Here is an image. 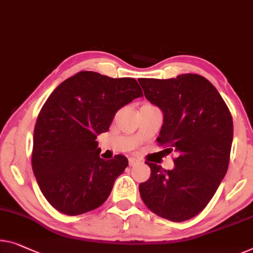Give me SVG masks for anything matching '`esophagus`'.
<instances>
[{"label":"esophagus","mask_w":253,"mask_h":253,"mask_svg":"<svg viewBox=\"0 0 253 253\" xmlns=\"http://www.w3.org/2000/svg\"><path fill=\"white\" fill-rule=\"evenodd\" d=\"M128 163H129V166H135V165H137V164H141V160L137 159V158L130 157L129 159H128Z\"/></svg>","instance_id":"1"}]
</instances>
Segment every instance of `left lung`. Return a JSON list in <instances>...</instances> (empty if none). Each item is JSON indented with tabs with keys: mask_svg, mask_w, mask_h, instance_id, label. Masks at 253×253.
<instances>
[{
	"mask_svg": "<svg viewBox=\"0 0 253 253\" xmlns=\"http://www.w3.org/2000/svg\"><path fill=\"white\" fill-rule=\"evenodd\" d=\"M144 95L161 109L158 145L176 151L175 168L148 163L150 178L139 184L145 206L165 219H191L206 208L227 171L233 118L208 79L197 74L176 78H139Z\"/></svg>",
	"mask_w": 253,
	"mask_h": 253,
	"instance_id": "8db88e82",
	"label": "left lung"
}]
</instances>
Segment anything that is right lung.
Segmentation results:
<instances>
[{
	"label": "right lung",
	"instance_id": "obj_1",
	"mask_svg": "<svg viewBox=\"0 0 253 253\" xmlns=\"http://www.w3.org/2000/svg\"><path fill=\"white\" fill-rule=\"evenodd\" d=\"M139 96L134 78L79 71L47 97L34 128L32 167L54 209L77 216L103 205L128 160L122 154L101 159L95 139L120 108Z\"/></svg>",
	"mask_w": 253,
	"mask_h": 253
}]
</instances>
